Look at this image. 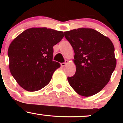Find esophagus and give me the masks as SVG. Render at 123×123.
<instances>
[{"label":"esophagus","instance_id":"34e87169","mask_svg":"<svg viewBox=\"0 0 123 123\" xmlns=\"http://www.w3.org/2000/svg\"><path fill=\"white\" fill-rule=\"evenodd\" d=\"M67 63H68V61H66L65 62L61 63V66H66V65H67Z\"/></svg>","mask_w":123,"mask_h":123}]
</instances>
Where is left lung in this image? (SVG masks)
<instances>
[{"mask_svg": "<svg viewBox=\"0 0 123 123\" xmlns=\"http://www.w3.org/2000/svg\"><path fill=\"white\" fill-rule=\"evenodd\" d=\"M74 51L75 74L68 77L74 91L84 97L101 91L108 84L116 66L115 47L111 39L91 28L64 32Z\"/></svg>", "mask_w": 123, "mask_h": 123, "instance_id": "obj_1", "label": "left lung"}]
</instances>
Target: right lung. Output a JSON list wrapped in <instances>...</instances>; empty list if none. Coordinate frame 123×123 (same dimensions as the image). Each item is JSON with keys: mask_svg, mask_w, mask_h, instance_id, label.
<instances>
[{"mask_svg": "<svg viewBox=\"0 0 123 123\" xmlns=\"http://www.w3.org/2000/svg\"><path fill=\"white\" fill-rule=\"evenodd\" d=\"M64 36L62 31L31 28L12 41L8 49L9 69L19 86L36 91L50 83L60 63L53 61V46Z\"/></svg>", "mask_w": 123, "mask_h": 123, "instance_id": "obj_1", "label": "right lung"}]
</instances>
